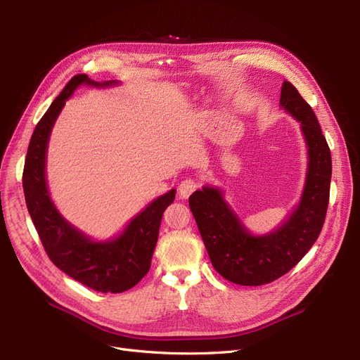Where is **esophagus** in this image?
Segmentation results:
<instances>
[{
    "label": "esophagus",
    "mask_w": 360,
    "mask_h": 360,
    "mask_svg": "<svg viewBox=\"0 0 360 360\" xmlns=\"http://www.w3.org/2000/svg\"><path fill=\"white\" fill-rule=\"evenodd\" d=\"M198 186H200L198 181H195V179H191V178L184 179L179 185V197L181 198H188L197 190Z\"/></svg>",
    "instance_id": "esophagus-1"
}]
</instances>
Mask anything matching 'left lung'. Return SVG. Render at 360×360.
I'll return each instance as SVG.
<instances>
[{"mask_svg": "<svg viewBox=\"0 0 360 360\" xmlns=\"http://www.w3.org/2000/svg\"><path fill=\"white\" fill-rule=\"evenodd\" d=\"M280 106L300 122L308 146L305 188L289 219L277 231L254 236L217 188L204 186L188 200L213 267L240 286L267 285L290 271L318 239L328 209L331 151L315 113L290 82L281 86Z\"/></svg>", "mask_w": 360, "mask_h": 360, "instance_id": "obj_1", "label": "left lung"}]
</instances>
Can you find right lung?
Returning <instances> with one entry per match:
<instances>
[{"label": "right lung", "instance_id": "1", "mask_svg": "<svg viewBox=\"0 0 360 360\" xmlns=\"http://www.w3.org/2000/svg\"><path fill=\"white\" fill-rule=\"evenodd\" d=\"M80 84L105 87L117 82L98 83L87 74H77L67 83L33 131L23 169V191L37 235L55 266L93 290L121 293L134 288L150 270L162 216L174 202L176 191L170 190L151 201L112 240L94 242L65 221L55 209L46 188V147L56 117Z\"/></svg>", "mask_w": 360, "mask_h": 360}]
</instances>
